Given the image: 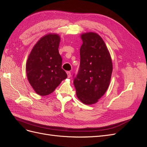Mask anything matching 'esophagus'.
<instances>
[{"label": "esophagus", "instance_id": "obj_1", "mask_svg": "<svg viewBox=\"0 0 147 147\" xmlns=\"http://www.w3.org/2000/svg\"><path fill=\"white\" fill-rule=\"evenodd\" d=\"M67 74L68 78H70V76H71V73H70V71H67Z\"/></svg>", "mask_w": 147, "mask_h": 147}]
</instances>
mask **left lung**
Returning <instances> with one entry per match:
<instances>
[{"mask_svg": "<svg viewBox=\"0 0 147 147\" xmlns=\"http://www.w3.org/2000/svg\"><path fill=\"white\" fill-rule=\"evenodd\" d=\"M80 64L74 84L78 99L83 104H95L109 88L113 66L110 53L100 35L94 32L81 35Z\"/></svg>", "mask_w": 147, "mask_h": 147, "instance_id": "8db88e82", "label": "left lung"}]
</instances>
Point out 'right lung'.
<instances>
[{
  "label": "right lung",
  "instance_id": "1",
  "mask_svg": "<svg viewBox=\"0 0 147 147\" xmlns=\"http://www.w3.org/2000/svg\"><path fill=\"white\" fill-rule=\"evenodd\" d=\"M60 36L49 34L35 44L28 56L26 74L28 81L37 94H51L61 82L67 77L62 69V57L59 53Z\"/></svg>",
  "mask_w": 147,
  "mask_h": 147
}]
</instances>
